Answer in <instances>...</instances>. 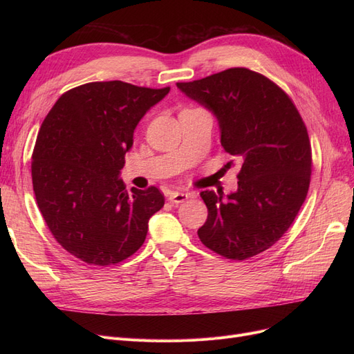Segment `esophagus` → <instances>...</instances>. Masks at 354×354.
Returning a JSON list of instances; mask_svg holds the SVG:
<instances>
[{
	"instance_id": "esophagus-1",
	"label": "esophagus",
	"mask_w": 354,
	"mask_h": 354,
	"mask_svg": "<svg viewBox=\"0 0 354 354\" xmlns=\"http://www.w3.org/2000/svg\"><path fill=\"white\" fill-rule=\"evenodd\" d=\"M190 195L189 194H185V192H171V194L168 195V201L171 203H181L185 202Z\"/></svg>"
}]
</instances>
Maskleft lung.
I'll use <instances>...</instances> for the list:
<instances>
[{
  "label": "left lung",
  "instance_id": "left-lung-1",
  "mask_svg": "<svg viewBox=\"0 0 354 354\" xmlns=\"http://www.w3.org/2000/svg\"><path fill=\"white\" fill-rule=\"evenodd\" d=\"M177 87L216 115L223 149L242 164L234 194L201 192L208 208L198 230L201 242L238 261L269 250L291 226L308 192L312 146L303 118L281 87L246 68Z\"/></svg>",
  "mask_w": 354,
  "mask_h": 354
}]
</instances>
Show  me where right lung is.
<instances>
[{
	"label": "right lung",
	"mask_w": 354,
	"mask_h": 354,
	"mask_svg": "<svg viewBox=\"0 0 354 354\" xmlns=\"http://www.w3.org/2000/svg\"><path fill=\"white\" fill-rule=\"evenodd\" d=\"M168 91L88 82L62 94L42 122L30 165L35 199L53 236L81 261L128 259L164 207L158 187L128 194L118 176L137 124Z\"/></svg>",
	"instance_id": "obj_1"
}]
</instances>
